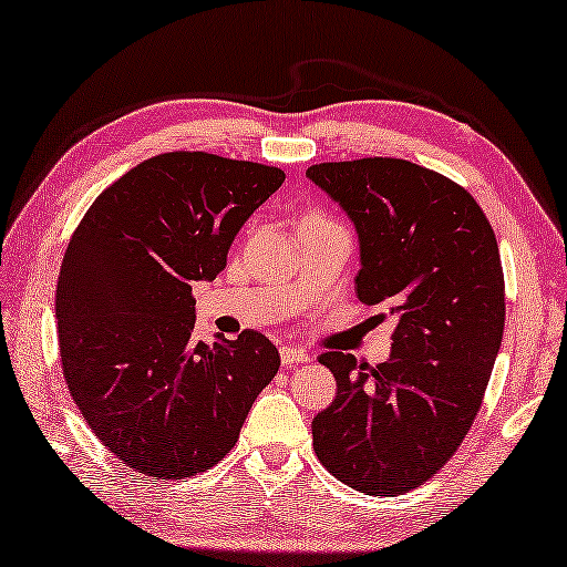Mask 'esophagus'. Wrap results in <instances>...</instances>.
Instances as JSON below:
<instances>
[{"label": "esophagus", "mask_w": 567, "mask_h": 567, "mask_svg": "<svg viewBox=\"0 0 567 567\" xmlns=\"http://www.w3.org/2000/svg\"><path fill=\"white\" fill-rule=\"evenodd\" d=\"M280 358H282V365H285V368H295V365H302V363H307V360H309V353L305 351V348H297V346H282Z\"/></svg>", "instance_id": "esophagus-1"}]
</instances>
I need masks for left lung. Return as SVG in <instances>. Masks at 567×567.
I'll list each match as a JSON object with an SVG mask.
<instances>
[{"label":"left lung","mask_w":567,"mask_h":567,"mask_svg":"<svg viewBox=\"0 0 567 567\" xmlns=\"http://www.w3.org/2000/svg\"><path fill=\"white\" fill-rule=\"evenodd\" d=\"M307 177L355 224L358 299L396 317L388 363L319 355L339 390L311 421L315 451L348 487L402 495L449 463L483 406L507 309L497 238L465 187L416 163L375 155Z\"/></svg>","instance_id":"8db88e82"}]
</instances>
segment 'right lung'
I'll return each instance as SVG.
<instances>
[{"label": "right lung", "mask_w": 567, "mask_h": 567, "mask_svg": "<svg viewBox=\"0 0 567 567\" xmlns=\"http://www.w3.org/2000/svg\"><path fill=\"white\" fill-rule=\"evenodd\" d=\"M280 167L173 151L131 167L84 212L55 287L58 348L72 402L118 461L187 480L234 449L280 368L258 331L195 343L192 282L224 270Z\"/></svg>", "instance_id": "right-lung-1"}]
</instances>
